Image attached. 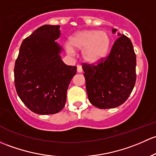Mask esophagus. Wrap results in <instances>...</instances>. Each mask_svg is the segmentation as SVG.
<instances>
[{
	"label": "esophagus",
	"mask_w": 156,
	"mask_h": 156,
	"mask_svg": "<svg viewBox=\"0 0 156 156\" xmlns=\"http://www.w3.org/2000/svg\"><path fill=\"white\" fill-rule=\"evenodd\" d=\"M76 70H77L78 73H82L83 72V68L80 65H77V67H76Z\"/></svg>",
	"instance_id": "1"
}]
</instances>
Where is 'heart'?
I'll list each match as a JSON object with an SVG mask.
<instances>
[{
	"label": "heart",
	"mask_w": 156,
	"mask_h": 156,
	"mask_svg": "<svg viewBox=\"0 0 156 156\" xmlns=\"http://www.w3.org/2000/svg\"><path fill=\"white\" fill-rule=\"evenodd\" d=\"M110 37L105 31L98 30H85L75 34L70 40V46L66 49L73 53V49L83 50L82 55L86 62L97 63L108 53L110 47Z\"/></svg>",
	"instance_id": "obj_1"
}]
</instances>
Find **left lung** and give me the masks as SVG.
<instances>
[{
  "mask_svg": "<svg viewBox=\"0 0 156 156\" xmlns=\"http://www.w3.org/2000/svg\"><path fill=\"white\" fill-rule=\"evenodd\" d=\"M118 34L120 37L108 55L95 64H82L89 101L100 109L122 104L136 83V55L132 43L126 35Z\"/></svg>",
  "mask_w": 156,
  "mask_h": 156,
  "instance_id": "1",
  "label": "left lung"
}]
</instances>
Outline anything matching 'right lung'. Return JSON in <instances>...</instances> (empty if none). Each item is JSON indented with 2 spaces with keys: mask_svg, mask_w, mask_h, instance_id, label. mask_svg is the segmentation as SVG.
Listing matches in <instances>:
<instances>
[{
  "mask_svg": "<svg viewBox=\"0 0 156 156\" xmlns=\"http://www.w3.org/2000/svg\"><path fill=\"white\" fill-rule=\"evenodd\" d=\"M60 25H45L22 41L14 67L16 92L32 112L41 115L58 113L66 102L67 90L76 66L65 65L55 42Z\"/></svg>",
  "mask_w": 156,
  "mask_h": 156,
  "instance_id": "add662e5",
  "label": "right lung"
}]
</instances>
